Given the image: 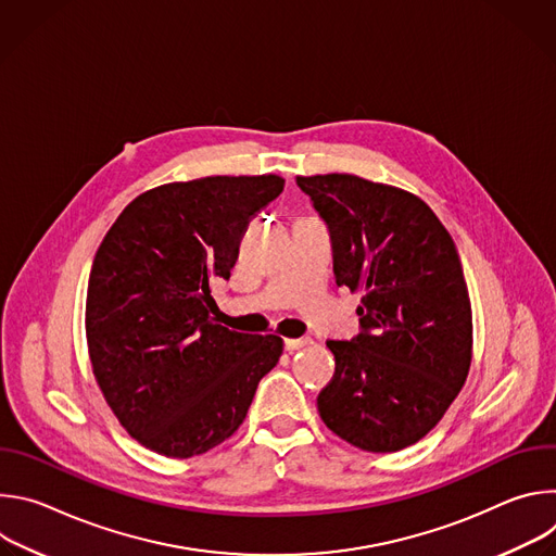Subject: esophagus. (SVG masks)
<instances>
[{
    "instance_id": "esophagus-1",
    "label": "esophagus",
    "mask_w": 556,
    "mask_h": 556,
    "mask_svg": "<svg viewBox=\"0 0 556 556\" xmlns=\"http://www.w3.org/2000/svg\"><path fill=\"white\" fill-rule=\"evenodd\" d=\"M305 345H309V339H286L283 341V348H286V352H296V350H301V348H305Z\"/></svg>"
}]
</instances>
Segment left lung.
<instances>
[{"label":"left lung","instance_id":"left-lung-1","mask_svg":"<svg viewBox=\"0 0 556 556\" xmlns=\"http://www.w3.org/2000/svg\"><path fill=\"white\" fill-rule=\"evenodd\" d=\"M328 224L337 286L363 290L361 332L328 341L334 378L316 399L345 442L393 453L425 438L459 393L472 350L457 249L414 193L350 174L296 178Z\"/></svg>","mask_w":556,"mask_h":556}]
</instances>
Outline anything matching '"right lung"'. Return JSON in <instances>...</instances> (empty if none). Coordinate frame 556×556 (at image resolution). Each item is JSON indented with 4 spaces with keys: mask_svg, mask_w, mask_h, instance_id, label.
<instances>
[{
    "mask_svg": "<svg viewBox=\"0 0 556 556\" xmlns=\"http://www.w3.org/2000/svg\"><path fill=\"white\" fill-rule=\"evenodd\" d=\"M283 185L268 174L155 187L103 237L88 283V350L108 405L142 446L193 457L222 444L279 363V337L215 321L211 290Z\"/></svg>",
    "mask_w": 556,
    "mask_h": 556,
    "instance_id": "right-lung-1",
    "label": "right lung"
}]
</instances>
